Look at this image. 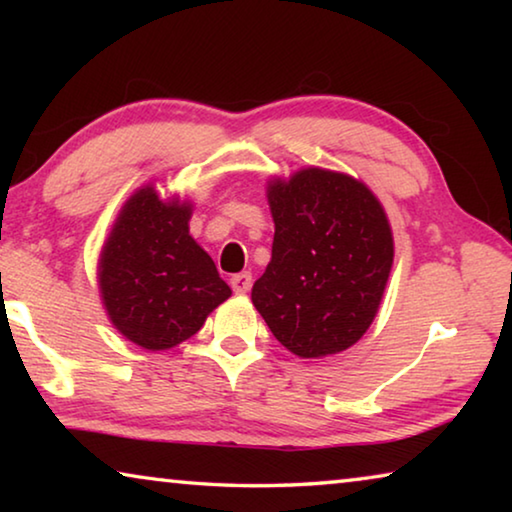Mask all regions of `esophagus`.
<instances>
[{"instance_id":"esophagus-1","label":"esophagus","mask_w":512,"mask_h":512,"mask_svg":"<svg viewBox=\"0 0 512 512\" xmlns=\"http://www.w3.org/2000/svg\"><path fill=\"white\" fill-rule=\"evenodd\" d=\"M230 284H232V291H235V293H248V289L253 287V275H250L248 271L237 273V275H232Z\"/></svg>"}]
</instances>
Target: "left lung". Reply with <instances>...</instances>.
<instances>
[{
	"mask_svg": "<svg viewBox=\"0 0 512 512\" xmlns=\"http://www.w3.org/2000/svg\"><path fill=\"white\" fill-rule=\"evenodd\" d=\"M275 237L253 305L302 359L348 350L375 318L393 266V235L366 185L325 169L268 189Z\"/></svg>",
	"mask_w": 512,
	"mask_h": 512,
	"instance_id": "obj_1",
	"label": "left lung"
}]
</instances>
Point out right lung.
<instances>
[{
	"label": "right lung",
	"instance_id": "right-lung-1",
	"mask_svg": "<svg viewBox=\"0 0 512 512\" xmlns=\"http://www.w3.org/2000/svg\"><path fill=\"white\" fill-rule=\"evenodd\" d=\"M189 214V205L162 203L153 187L140 189L103 246V305L112 325L146 350H167L194 336L232 293L189 235Z\"/></svg>",
	"mask_w": 512,
	"mask_h": 512
}]
</instances>
